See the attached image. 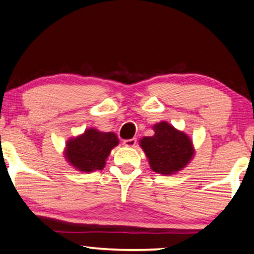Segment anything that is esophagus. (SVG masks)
Here are the masks:
<instances>
[{
	"instance_id": "34e87169",
	"label": "esophagus",
	"mask_w": 254,
	"mask_h": 254,
	"mask_svg": "<svg viewBox=\"0 0 254 254\" xmlns=\"http://www.w3.org/2000/svg\"><path fill=\"white\" fill-rule=\"evenodd\" d=\"M135 143H137V139H135V138L124 140V141H123V145L126 147H134Z\"/></svg>"
}]
</instances>
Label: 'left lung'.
I'll return each instance as SVG.
<instances>
[{"instance_id": "1", "label": "left lung", "mask_w": 254, "mask_h": 254, "mask_svg": "<svg viewBox=\"0 0 254 254\" xmlns=\"http://www.w3.org/2000/svg\"><path fill=\"white\" fill-rule=\"evenodd\" d=\"M154 135L140 139L150 169L163 176L176 175L190 163L195 155L192 140L168 122L153 126Z\"/></svg>"}]
</instances>
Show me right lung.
Masks as SVG:
<instances>
[{"label":"right lung","mask_w":254,"mask_h":254,"mask_svg":"<svg viewBox=\"0 0 254 254\" xmlns=\"http://www.w3.org/2000/svg\"><path fill=\"white\" fill-rule=\"evenodd\" d=\"M119 142L113 132H100L90 127L67 140L64 157L77 171L89 173L103 170L112 149Z\"/></svg>","instance_id":"obj_1"}]
</instances>
